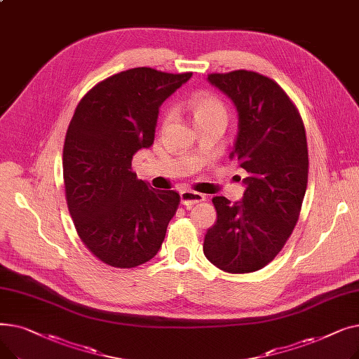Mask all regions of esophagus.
Returning <instances> with one entry per match:
<instances>
[{
    "label": "esophagus",
    "instance_id": "esophagus-1",
    "mask_svg": "<svg viewBox=\"0 0 359 359\" xmlns=\"http://www.w3.org/2000/svg\"><path fill=\"white\" fill-rule=\"evenodd\" d=\"M203 201H206V196L202 195V194H198V192H194V191L180 192V202L184 206H192V205H196V203L203 202Z\"/></svg>",
    "mask_w": 359,
    "mask_h": 359
}]
</instances>
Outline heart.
<instances>
[{"mask_svg": "<svg viewBox=\"0 0 359 359\" xmlns=\"http://www.w3.org/2000/svg\"><path fill=\"white\" fill-rule=\"evenodd\" d=\"M187 109L192 111L194 119L196 125L205 123V122H211V121H224L227 122L229 118V110L227 104L224 103L221 97H218L217 94L211 91H195L192 96L187 99ZM173 113L172 110H167L164 113L163 123H168L172 121Z\"/></svg>", "mask_w": 359, "mask_h": 359, "instance_id": "obj_1", "label": "heart"}]
</instances>
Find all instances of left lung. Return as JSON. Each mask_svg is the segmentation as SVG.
I'll return each mask as SVG.
<instances>
[{
  "instance_id": "1",
  "label": "left lung",
  "mask_w": 359,
  "mask_h": 359,
  "mask_svg": "<svg viewBox=\"0 0 359 359\" xmlns=\"http://www.w3.org/2000/svg\"><path fill=\"white\" fill-rule=\"evenodd\" d=\"M208 81L234 102L238 132L230 160L248 173L241 202L215 196L217 222L203 253L221 271L265 268L285 246L307 189L309 149L303 119L288 94L269 77L237 69Z\"/></svg>"
}]
</instances>
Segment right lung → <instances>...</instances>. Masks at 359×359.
I'll return each instance as SVG.
<instances>
[{
    "mask_svg": "<svg viewBox=\"0 0 359 359\" xmlns=\"http://www.w3.org/2000/svg\"><path fill=\"white\" fill-rule=\"evenodd\" d=\"M192 77L140 67L94 86L69 122L62 154L68 211L100 262L129 269L153 259L177 211L175 191H156L132 172L153 145L161 103Z\"/></svg>",
    "mask_w": 359,
    "mask_h": 359,
    "instance_id": "add662e5",
    "label": "right lung"
}]
</instances>
